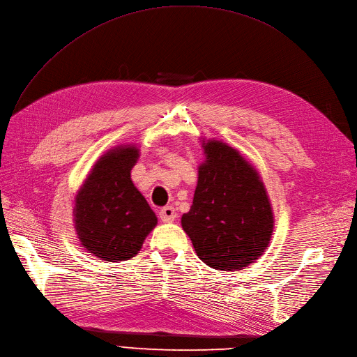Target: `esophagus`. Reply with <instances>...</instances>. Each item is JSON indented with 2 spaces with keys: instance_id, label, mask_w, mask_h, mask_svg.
Segmentation results:
<instances>
[{
  "instance_id": "esophagus-1",
  "label": "esophagus",
  "mask_w": 357,
  "mask_h": 357,
  "mask_svg": "<svg viewBox=\"0 0 357 357\" xmlns=\"http://www.w3.org/2000/svg\"><path fill=\"white\" fill-rule=\"evenodd\" d=\"M159 217H160V220L163 223H170V222H174L176 219V211L172 206H166L160 210Z\"/></svg>"
}]
</instances>
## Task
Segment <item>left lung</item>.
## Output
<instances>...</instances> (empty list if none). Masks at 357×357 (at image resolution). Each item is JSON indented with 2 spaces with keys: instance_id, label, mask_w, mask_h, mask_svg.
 <instances>
[{
  "instance_id": "1",
  "label": "left lung",
  "mask_w": 357,
  "mask_h": 357,
  "mask_svg": "<svg viewBox=\"0 0 357 357\" xmlns=\"http://www.w3.org/2000/svg\"><path fill=\"white\" fill-rule=\"evenodd\" d=\"M192 206L181 219L198 258L211 268L238 271L266 252L274 213L258 170L241 151L215 138H199Z\"/></svg>"
}]
</instances>
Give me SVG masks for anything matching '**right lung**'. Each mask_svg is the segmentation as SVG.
I'll return each mask as SVG.
<instances>
[{
  "label": "right lung",
  "instance_id": "add662e5",
  "mask_svg": "<svg viewBox=\"0 0 357 357\" xmlns=\"http://www.w3.org/2000/svg\"><path fill=\"white\" fill-rule=\"evenodd\" d=\"M138 159L140 149L135 144L106 150L75 194L74 230L93 257L109 262L130 259L158 225L156 214L131 179Z\"/></svg>",
  "mask_w": 357,
  "mask_h": 357
}]
</instances>
